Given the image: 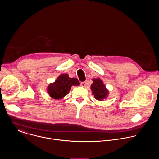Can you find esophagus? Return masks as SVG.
<instances>
[{
  "mask_svg": "<svg viewBox=\"0 0 159 159\" xmlns=\"http://www.w3.org/2000/svg\"><path fill=\"white\" fill-rule=\"evenodd\" d=\"M86 84H87V82H85V81L82 82L80 83V85H81L82 87H85V86L86 85Z\"/></svg>",
  "mask_w": 159,
  "mask_h": 159,
  "instance_id": "34e87169",
  "label": "esophagus"
}]
</instances>
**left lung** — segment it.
Here are the masks:
<instances>
[{
  "instance_id": "obj_1",
  "label": "left lung",
  "mask_w": 159,
  "mask_h": 159,
  "mask_svg": "<svg viewBox=\"0 0 159 159\" xmlns=\"http://www.w3.org/2000/svg\"><path fill=\"white\" fill-rule=\"evenodd\" d=\"M93 84L91 85V90L93 94L94 95L95 99L99 101H102L107 97L108 90L106 89L102 81L100 79H93Z\"/></svg>"
}]
</instances>
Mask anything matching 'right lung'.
<instances>
[{
    "instance_id": "right-lung-1",
    "label": "right lung",
    "mask_w": 159,
    "mask_h": 159,
    "mask_svg": "<svg viewBox=\"0 0 159 159\" xmlns=\"http://www.w3.org/2000/svg\"><path fill=\"white\" fill-rule=\"evenodd\" d=\"M79 84L77 79L70 78L66 74H61L54 83L48 87L47 91L53 99H60L69 94L72 85H79Z\"/></svg>"
}]
</instances>
